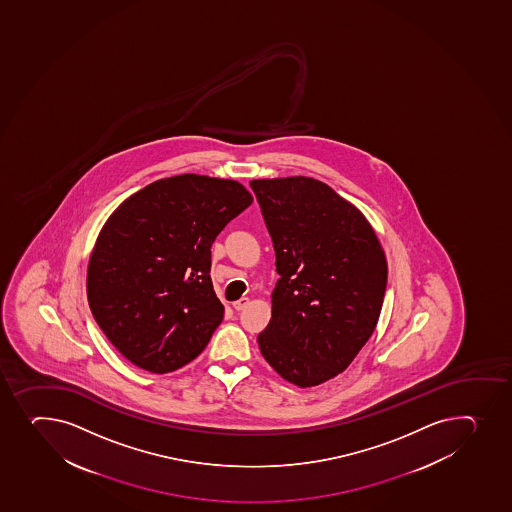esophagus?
<instances>
[{"instance_id": "esophagus-1", "label": "esophagus", "mask_w": 512, "mask_h": 512, "mask_svg": "<svg viewBox=\"0 0 512 512\" xmlns=\"http://www.w3.org/2000/svg\"><path fill=\"white\" fill-rule=\"evenodd\" d=\"M248 304H250V301H248V297H242L240 301L233 302V309H235V311H243V309H245V307H247Z\"/></svg>"}]
</instances>
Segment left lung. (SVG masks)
<instances>
[{"label": "left lung", "mask_w": 512, "mask_h": 512, "mask_svg": "<svg viewBox=\"0 0 512 512\" xmlns=\"http://www.w3.org/2000/svg\"><path fill=\"white\" fill-rule=\"evenodd\" d=\"M250 186L280 275L260 353L292 385H321L343 373L375 331L385 252L366 216L322 181L289 176Z\"/></svg>", "instance_id": "left-lung-1"}]
</instances>
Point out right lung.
<instances>
[{"label":"right lung","mask_w":512,"mask_h":512,"mask_svg":"<svg viewBox=\"0 0 512 512\" xmlns=\"http://www.w3.org/2000/svg\"><path fill=\"white\" fill-rule=\"evenodd\" d=\"M252 201L238 181L180 174L144 186L107 218L90 253L87 299L124 358L163 375L206 348L225 312L211 243Z\"/></svg>","instance_id":"add662e5"}]
</instances>
